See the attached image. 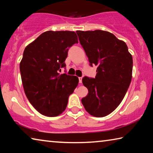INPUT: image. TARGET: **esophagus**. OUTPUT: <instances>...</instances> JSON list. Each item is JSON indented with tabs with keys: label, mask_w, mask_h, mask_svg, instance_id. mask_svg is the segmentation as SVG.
Segmentation results:
<instances>
[{
	"label": "esophagus",
	"mask_w": 153,
	"mask_h": 153,
	"mask_svg": "<svg viewBox=\"0 0 153 153\" xmlns=\"http://www.w3.org/2000/svg\"><path fill=\"white\" fill-rule=\"evenodd\" d=\"M78 78H79V83H80V84H81V83L82 82V77H79Z\"/></svg>",
	"instance_id": "1"
}]
</instances>
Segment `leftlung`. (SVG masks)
<instances>
[{"label": "left lung", "mask_w": 153, "mask_h": 153, "mask_svg": "<svg viewBox=\"0 0 153 153\" xmlns=\"http://www.w3.org/2000/svg\"><path fill=\"white\" fill-rule=\"evenodd\" d=\"M91 66H97L95 78L83 77L88 94L82 99L90 115L102 117L112 113L125 97L132 77V56L123 41L103 30L76 31Z\"/></svg>", "instance_id": "1"}]
</instances>
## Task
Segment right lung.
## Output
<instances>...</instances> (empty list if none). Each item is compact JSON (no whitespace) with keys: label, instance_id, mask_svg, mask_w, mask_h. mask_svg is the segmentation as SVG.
Instances as JSON below:
<instances>
[{"label":"right lung","instance_id":"1","mask_svg":"<svg viewBox=\"0 0 153 153\" xmlns=\"http://www.w3.org/2000/svg\"><path fill=\"white\" fill-rule=\"evenodd\" d=\"M78 43L71 31H47L25 47L19 69L28 100L38 112L56 117L65 110L78 84L76 76L60 74L69 48Z\"/></svg>","mask_w":153,"mask_h":153}]
</instances>
